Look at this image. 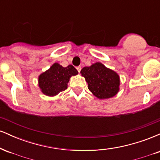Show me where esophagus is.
I'll return each instance as SVG.
<instances>
[{"mask_svg": "<svg viewBox=\"0 0 160 160\" xmlns=\"http://www.w3.org/2000/svg\"><path fill=\"white\" fill-rule=\"evenodd\" d=\"M77 70H78V72L80 73V71H81V67H80V66H78V67H77Z\"/></svg>", "mask_w": 160, "mask_h": 160, "instance_id": "obj_1", "label": "esophagus"}]
</instances>
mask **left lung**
I'll use <instances>...</instances> for the list:
<instances>
[{"mask_svg":"<svg viewBox=\"0 0 160 160\" xmlns=\"http://www.w3.org/2000/svg\"><path fill=\"white\" fill-rule=\"evenodd\" d=\"M80 74L85 78L89 90L99 99L112 98L119 92V75L101 62H96L89 67H84Z\"/></svg>","mask_w":160,"mask_h":160,"instance_id":"left-lung-1","label":"left lung"}]
</instances>
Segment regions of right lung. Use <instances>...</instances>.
I'll return each mask as SVG.
<instances>
[{"instance_id":"add662e5","label":"right lung","mask_w":160,"mask_h":160,"mask_svg":"<svg viewBox=\"0 0 160 160\" xmlns=\"http://www.w3.org/2000/svg\"><path fill=\"white\" fill-rule=\"evenodd\" d=\"M78 71L73 65L62 67L54 63L50 68L42 73L38 78V85L43 94L55 96L68 88V82L71 76H75Z\"/></svg>"}]
</instances>
